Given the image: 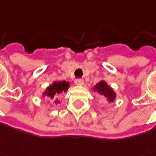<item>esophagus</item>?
I'll list each match as a JSON object with an SVG mask.
<instances>
[{"label": "esophagus", "instance_id": "obj_1", "mask_svg": "<svg viewBox=\"0 0 156 156\" xmlns=\"http://www.w3.org/2000/svg\"><path fill=\"white\" fill-rule=\"evenodd\" d=\"M75 84L78 85H84V80L82 78H76L75 79Z\"/></svg>", "mask_w": 156, "mask_h": 156}]
</instances>
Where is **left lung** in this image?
Here are the masks:
<instances>
[{
	"label": "left lung",
	"mask_w": 156,
	"mask_h": 156,
	"mask_svg": "<svg viewBox=\"0 0 156 156\" xmlns=\"http://www.w3.org/2000/svg\"><path fill=\"white\" fill-rule=\"evenodd\" d=\"M94 91H98V93L101 94V95H104L110 102L113 101L115 98V92L112 91V88H110L106 85L105 81H101L95 85Z\"/></svg>",
	"instance_id": "left-lung-1"
}]
</instances>
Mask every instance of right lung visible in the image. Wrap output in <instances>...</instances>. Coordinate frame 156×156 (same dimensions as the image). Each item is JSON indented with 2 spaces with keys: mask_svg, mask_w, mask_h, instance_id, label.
Segmentation results:
<instances>
[{
  "mask_svg": "<svg viewBox=\"0 0 156 156\" xmlns=\"http://www.w3.org/2000/svg\"><path fill=\"white\" fill-rule=\"evenodd\" d=\"M69 87V82H65V81H63V82H54L51 85H50L47 90L45 91L44 95H46V96H49L51 97V98H54V96L58 97V93L62 92V91H66ZM55 103H59V100H55Z\"/></svg>",
  "mask_w": 156,
  "mask_h": 156,
  "instance_id": "add662e5",
  "label": "right lung"
}]
</instances>
